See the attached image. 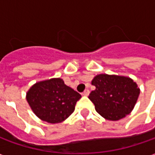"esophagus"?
<instances>
[{
	"label": "esophagus",
	"mask_w": 155,
	"mask_h": 155,
	"mask_svg": "<svg viewBox=\"0 0 155 155\" xmlns=\"http://www.w3.org/2000/svg\"><path fill=\"white\" fill-rule=\"evenodd\" d=\"M89 94H90V91H89L88 89L87 90H85V91L82 93V95H84V96H88Z\"/></svg>",
	"instance_id": "1"
}]
</instances>
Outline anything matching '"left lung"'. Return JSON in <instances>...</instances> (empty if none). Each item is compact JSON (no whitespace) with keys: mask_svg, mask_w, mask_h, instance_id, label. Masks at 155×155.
Here are the masks:
<instances>
[{"mask_svg":"<svg viewBox=\"0 0 155 155\" xmlns=\"http://www.w3.org/2000/svg\"><path fill=\"white\" fill-rule=\"evenodd\" d=\"M91 83L95 90L91 91L89 99L95 110L109 120H119L130 114L140 94L136 83L129 77L101 74Z\"/></svg>","mask_w":155,"mask_h":155,"instance_id":"left-lung-1","label":"left lung"}]
</instances>
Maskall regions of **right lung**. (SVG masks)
Returning <instances> with one entry per match:
<instances>
[{
	"instance_id": "obj_1",
	"label": "right lung",
	"mask_w": 155,
	"mask_h": 155,
	"mask_svg": "<svg viewBox=\"0 0 155 155\" xmlns=\"http://www.w3.org/2000/svg\"><path fill=\"white\" fill-rule=\"evenodd\" d=\"M81 98V94L60 78L38 82L26 94L27 102L36 116L51 124L67 119Z\"/></svg>"
}]
</instances>
